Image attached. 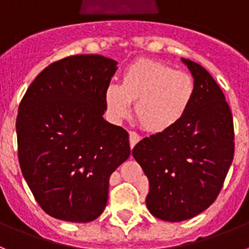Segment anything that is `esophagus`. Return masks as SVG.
<instances>
[{
  "label": "esophagus",
  "mask_w": 249,
  "mask_h": 249,
  "mask_svg": "<svg viewBox=\"0 0 249 249\" xmlns=\"http://www.w3.org/2000/svg\"><path fill=\"white\" fill-rule=\"evenodd\" d=\"M141 141V137L139 134H137L135 131H129V142H130V147L134 148L135 144Z\"/></svg>",
  "instance_id": "34e87169"
}]
</instances>
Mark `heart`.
<instances>
[{
    "label": "heart",
    "instance_id": "1",
    "mask_svg": "<svg viewBox=\"0 0 249 249\" xmlns=\"http://www.w3.org/2000/svg\"><path fill=\"white\" fill-rule=\"evenodd\" d=\"M195 96L189 73L152 59H138L124 71L121 85L110 83L105 104L115 119L125 118L134 103V118L148 133H163L178 124Z\"/></svg>",
    "mask_w": 249,
    "mask_h": 249
}]
</instances>
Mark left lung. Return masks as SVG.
Wrapping results in <instances>:
<instances>
[{"mask_svg":"<svg viewBox=\"0 0 249 249\" xmlns=\"http://www.w3.org/2000/svg\"><path fill=\"white\" fill-rule=\"evenodd\" d=\"M195 81L186 115L170 130L144 138L133 157L149 179L148 210L166 221H182L216 200L234 156L233 116L212 74L182 58Z\"/></svg>","mask_w":249,"mask_h":249,"instance_id":"1","label":"left lung"}]
</instances>
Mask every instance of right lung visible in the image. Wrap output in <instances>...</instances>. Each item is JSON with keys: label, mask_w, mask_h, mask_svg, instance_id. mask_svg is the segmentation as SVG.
Wrapping results in <instances>:
<instances>
[{"label": "right lung", "mask_w": 249, "mask_h": 249, "mask_svg": "<svg viewBox=\"0 0 249 249\" xmlns=\"http://www.w3.org/2000/svg\"><path fill=\"white\" fill-rule=\"evenodd\" d=\"M118 62L72 55L41 71L16 118L22 176L44 212L89 223L102 214L108 178L130 156L128 131L102 118Z\"/></svg>", "instance_id": "right-lung-1"}]
</instances>
